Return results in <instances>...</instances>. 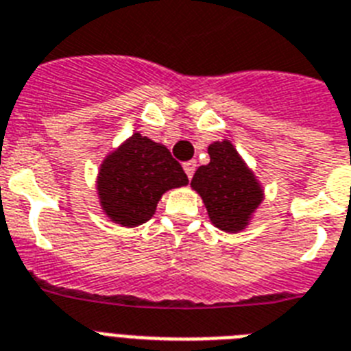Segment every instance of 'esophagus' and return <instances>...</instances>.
Masks as SVG:
<instances>
[{"mask_svg": "<svg viewBox=\"0 0 351 351\" xmlns=\"http://www.w3.org/2000/svg\"><path fill=\"white\" fill-rule=\"evenodd\" d=\"M184 171H185V175L189 176V178H193V175H195V171H196V162L195 160L185 162Z\"/></svg>", "mask_w": 351, "mask_h": 351, "instance_id": "1", "label": "esophagus"}]
</instances>
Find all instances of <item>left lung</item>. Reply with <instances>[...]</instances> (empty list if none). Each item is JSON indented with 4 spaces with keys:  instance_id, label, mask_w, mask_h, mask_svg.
Here are the masks:
<instances>
[{
    "instance_id": "obj_1",
    "label": "left lung",
    "mask_w": 351,
    "mask_h": 351,
    "mask_svg": "<svg viewBox=\"0 0 351 351\" xmlns=\"http://www.w3.org/2000/svg\"><path fill=\"white\" fill-rule=\"evenodd\" d=\"M209 164L196 169L191 187L200 195L210 223L223 232H241L265 200V189L232 142L209 144Z\"/></svg>"
}]
</instances>
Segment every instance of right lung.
Returning <instances> with one entry per match:
<instances>
[{
	"mask_svg": "<svg viewBox=\"0 0 351 351\" xmlns=\"http://www.w3.org/2000/svg\"><path fill=\"white\" fill-rule=\"evenodd\" d=\"M187 184L169 149L138 131L104 156L95 180L102 213L121 227L146 223L164 193Z\"/></svg>",
	"mask_w": 351,
	"mask_h": 351,
	"instance_id": "add662e5",
	"label": "right lung"
}]
</instances>
